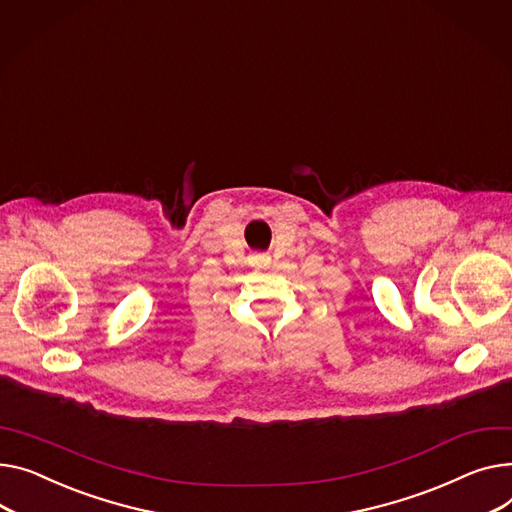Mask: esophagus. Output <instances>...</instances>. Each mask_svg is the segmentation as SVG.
<instances>
[{
	"label": "esophagus",
	"mask_w": 512,
	"mask_h": 512,
	"mask_svg": "<svg viewBox=\"0 0 512 512\" xmlns=\"http://www.w3.org/2000/svg\"><path fill=\"white\" fill-rule=\"evenodd\" d=\"M253 259H255V263H257V265H265V263H269V257H267V255H255Z\"/></svg>",
	"instance_id": "obj_1"
}]
</instances>
